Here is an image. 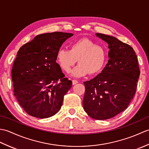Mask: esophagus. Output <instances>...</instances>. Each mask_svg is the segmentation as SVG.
Masks as SVG:
<instances>
[{"label": "esophagus", "instance_id": "obj_1", "mask_svg": "<svg viewBox=\"0 0 149 149\" xmlns=\"http://www.w3.org/2000/svg\"><path fill=\"white\" fill-rule=\"evenodd\" d=\"M77 83H78V81L76 80H72V84L73 85H75Z\"/></svg>", "mask_w": 149, "mask_h": 149}]
</instances>
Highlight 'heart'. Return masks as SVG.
<instances>
[{
    "instance_id": "1",
    "label": "heart",
    "mask_w": 149,
    "mask_h": 149,
    "mask_svg": "<svg viewBox=\"0 0 149 149\" xmlns=\"http://www.w3.org/2000/svg\"><path fill=\"white\" fill-rule=\"evenodd\" d=\"M107 53L102 46L89 39L83 38L72 43L70 49H59L56 54V61L63 71L68 72L77 61V66L72 70L71 75L83 77L90 73H99L105 66Z\"/></svg>"
}]
</instances>
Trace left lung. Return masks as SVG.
<instances>
[{"label":"left lung","instance_id":"8db88e82","mask_svg":"<svg viewBox=\"0 0 149 149\" xmlns=\"http://www.w3.org/2000/svg\"><path fill=\"white\" fill-rule=\"evenodd\" d=\"M108 44L109 59L102 72L84 82L83 108L91 118L107 120L124 111L133 99L140 76L137 56L116 38L96 33Z\"/></svg>","mask_w":149,"mask_h":149}]
</instances>
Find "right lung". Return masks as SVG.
Listing matches in <instances>:
<instances>
[{
  "instance_id": "obj_1",
  "label": "right lung",
  "mask_w": 149,
  "mask_h": 149,
  "mask_svg": "<svg viewBox=\"0 0 149 149\" xmlns=\"http://www.w3.org/2000/svg\"><path fill=\"white\" fill-rule=\"evenodd\" d=\"M72 33L54 32L36 36L20 47L11 70L14 95L27 114L38 118L56 115L72 81L56 63V54Z\"/></svg>"
}]
</instances>
